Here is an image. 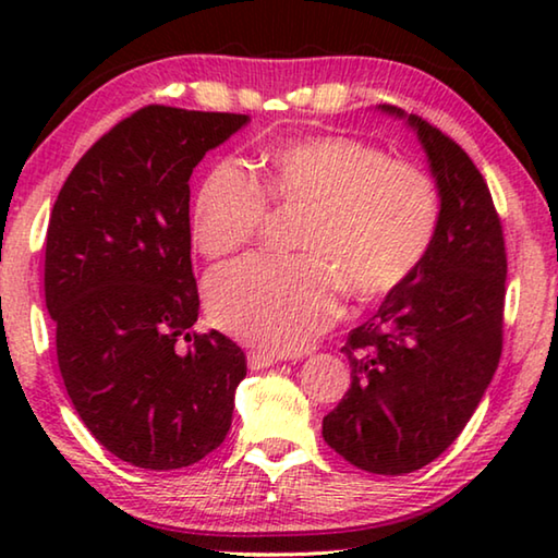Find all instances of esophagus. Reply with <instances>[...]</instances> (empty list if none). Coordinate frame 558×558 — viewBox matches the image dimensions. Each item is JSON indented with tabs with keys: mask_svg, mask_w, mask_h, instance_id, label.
Returning <instances> with one entry per match:
<instances>
[{
	"mask_svg": "<svg viewBox=\"0 0 558 558\" xmlns=\"http://www.w3.org/2000/svg\"><path fill=\"white\" fill-rule=\"evenodd\" d=\"M278 354H272V352H266V349H253V352H248V366L253 372H258V369H268V366H272L278 362Z\"/></svg>",
	"mask_w": 558,
	"mask_h": 558,
	"instance_id": "34e87169",
	"label": "esophagus"
}]
</instances>
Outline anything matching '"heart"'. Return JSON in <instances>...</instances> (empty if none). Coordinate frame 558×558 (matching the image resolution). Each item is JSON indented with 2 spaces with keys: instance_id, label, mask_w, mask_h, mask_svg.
Here are the masks:
<instances>
[{
  "instance_id": "heart-1",
  "label": "heart",
  "mask_w": 558,
  "mask_h": 558,
  "mask_svg": "<svg viewBox=\"0 0 558 558\" xmlns=\"http://www.w3.org/2000/svg\"><path fill=\"white\" fill-rule=\"evenodd\" d=\"M268 204L305 211L300 258L251 256L214 270L206 310L223 332L270 352H295L325 332L339 290L374 302L401 288L428 256L442 211L423 167L359 137L307 135L270 147L260 179L216 165L194 199V243L209 258L241 251L260 235Z\"/></svg>"
}]
</instances>
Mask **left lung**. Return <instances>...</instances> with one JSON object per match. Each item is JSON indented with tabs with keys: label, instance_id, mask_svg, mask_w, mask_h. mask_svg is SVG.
Returning a JSON list of instances; mask_svg holds the SVG:
<instances>
[{
	"label": "left lung",
	"instance_id": "left-lung-1",
	"mask_svg": "<svg viewBox=\"0 0 558 558\" xmlns=\"http://www.w3.org/2000/svg\"><path fill=\"white\" fill-rule=\"evenodd\" d=\"M409 125L438 182L436 241L418 270L349 332L342 352L352 386L323 421L327 446L374 475L436 460L468 426L502 354L507 253L493 194L456 140L415 116Z\"/></svg>",
	"mask_w": 558,
	"mask_h": 558
}]
</instances>
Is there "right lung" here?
<instances>
[{"label":"right lung","instance_id":"obj_1","mask_svg":"<svg viewBox=\"0 0 558 558\" xmlns=\"http://www.w3.org/2000/svg\"><path fill=\"white\" fill-rule=\"evenodd\" d=\"M245 122L140 108L78 159L53 204L44 290L65 391L100 446L135 468L194 465L231 428L245 354L216 329L192 332L189 177Z\"/></svg>","mask_w":558,"mask_h":558}]
</instances>
